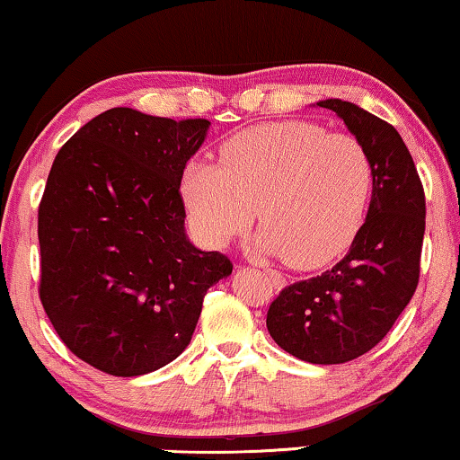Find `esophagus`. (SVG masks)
I'll return each mask as SVG.
<instances>
[{"label": "esophagus", "instance_id": "34e87169", "mask_svg": "<svg viewBox=\"0 0 460 460\" xmlns=\"http://www.w3.org/2000/svg\"><path fill=\"white\" fill-rule=\"evenodd\" d=\"M266 274L270 276V282H272V285H274L276 288L285 287V279H282V274L276 272L274 268H266Z\"/></svg>", "mask_w": 460, "mask_h": 460}]
</instances>
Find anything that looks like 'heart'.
I'll list each match as a JSON object with an SVG mask.
<instances>
[{
  "label": "heart",
  "instance_id": "obj_1",
  "mask_svg": "<svg viewBox=\"0 0 460 460\" xmlns=\"http://www.w3.org/2000/svg\"><path fill=\"white\" fill-rule=\"evenodd\" d=\"M373 165L349 134L312 121L266 123L222 146L219 165L190 163L181 192L194 230L209 244L249 228L255 205L257 247L312 270L349 249L364 222Z\"/></svg>",
  "mask_w": 460,
  "mask_h": 460
}]
</instances>
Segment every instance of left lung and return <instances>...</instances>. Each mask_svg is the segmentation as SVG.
<instances>
[{
    "label": "left lung",
    "mask_w": 460,
    "mask_h": 460,
    "mask_svg": "<svg viewBox=\"0 0 460 460\" xmlns=\"http://www.w3.org/2000/svg\"><path fill=\"white\" fill-rule=\"evenodd\" d=\"M370 156L373 197L349 253L316 279L282 288L266 324L282 349L312 364H343L375 348L412 299L420 274L425 190L394 125L343 100H323Z\"/></svg>",
    "instance_id": "left-lung-1"
}]
</instances>
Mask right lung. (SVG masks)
<instances>
[{
	"mask_svg": "<svg viewBox=\"0 0 460 460\" xmlns=\"http://www.w3.org/2000/svg\"><path fill=\"white\" fill-rule=\"evenodd\" d=\"M207 119L111 109L58 150L37 216L40 299L62 343L112 376L153 373L190 343L207 288L232 274L184 232L180 184Z\"/></svg>",
	"mask_w": 460,
	"mask_h": 460,
	"instance_id": "add662e5",
	"label": "right lung"
}]
</instances>
